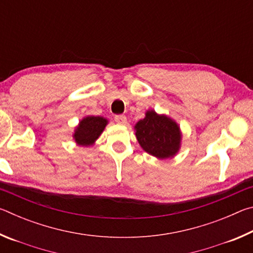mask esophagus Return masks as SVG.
<instances>
[{
    "label": "esophagus",
    "instance_id": "esophagus-1",
    "mask_svg": "<svg viewBox=\"0 0 253 253\" xmlns=\"http://www.w3.org/2000/svg\"><path fill=\"white\" fill-rule=\"evenodd\" d=\"M115 121H116V123L121 124V125H125L127 123V118L124 115H117V116H115Z\"/></svg>",
    "mask_w": 253,
    "mask_h": 253
}]
</instances>
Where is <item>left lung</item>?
Here are the masks:
<instances>
[{
  "label": "left lung",
  "instance_id": "8db88e82",
  "mask_svg": "<svg viewBox=\"0 0 253 253\" xmlns=\"http://www.w3.org/2000/svg\"><path fill=\"white\" fill-rule=\"evenodd\" d=\"M136 137L145 152L157 158H169L176 154L181 134L176 123L155 111H147L146 117L135 126Z\"/></svg>",
  "mask_w": 253,
  "mask_h": 253
}]
</instances>
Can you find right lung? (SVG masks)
Returning <instances> with one entry per match:
<instances>
[{
	"label": "right lung",
	"mask_w": 253,
	"mask_h": 253,
	"mask_svg": "<svg viewBox=\"0 0 253 253\" xmlns=\"http://www.w3.org/2000/svg\"><path fill=\"white\" fill-rule=\"evenodd\" d=\"M107 125V121L102 117H85L80 122L75 132V139L79 145H91L99 137Z\"/></svg>",
	"instance_id": "obj_1"
}]
</instances>
